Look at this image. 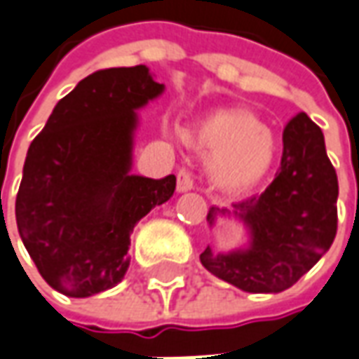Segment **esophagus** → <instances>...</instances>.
<instances>
[{
    "instance_id": "1",
    "label": "esophagus",
    "mask_w": 359,
    "mask_h": 359,
    "mask_svg": "<svg viewBox=\"0 0 359 359\" xmlns=\"http://www.w3.org/2000/svg\"><path fill=\"white\" fill-rule=\"evenodd\" d=\"M192 187H194V182H192L189 170L180 169L179 175H177V190L179 192H189V190H192Z\"/></svg>"
}]
</instances>
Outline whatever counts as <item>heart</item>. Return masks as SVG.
I'll list each match as a JSON object with an SVG mask.
<instances>
[{"mask_svg": "<svg viewBox=\"0 0 359 359\" xmlns=\"http://www.w3.org/2000/svg\"><path fill=\"white\" fill-rule=\"evenodd\" d=\"M184 143L206 155V172L214 189L241 194L255 189L277 159V141L251 111L218 109L182 129Z\"/></svg>", "mask_w": 359, "mask_h": 359, "instance_id": "obj_1", "label": "heart"}]
</instances>
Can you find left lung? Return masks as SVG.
<instances>
[{
	"instance_id": "1",
	"label": "left lung",
	"mask_w": 359,
	"mask_h": 359,
	"mask_svg": "<svg viewBox=\"0 0 359 359\" xmlns=\"http://www.w3.org/2000/svg\"><path fill=\"white\" fill-rule=\"evenodd\" d=\"M338 177L326 155L323 129L299 114L283 131L281 167L259 196L228 208L212 206L206 220L236 218L245 243L200 253L202 265L245 292H281L292 287L330 250L338 228Z\"/></svg>"
}]
</instances>
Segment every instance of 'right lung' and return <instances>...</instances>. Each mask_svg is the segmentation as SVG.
<instances>
[{
  "instance_id": "right-lung-1",
  "label": "right lung",
  "mask_w": 359,
  "mask_h": 359,
  "mask_svg": "<svg viewBox=\"0 0 359 359\" xmlns=\"http://www.w3.org/2000/svg\"><path fill=\"white\" fill-rule=\"evenodd\" d=\"M165 92L145 65L97 70L58 102L33 139L17 230L55 291L86 299L128 273L131 231L172 196L177 177L131 175L137 109Z\"/></svg>"
}]
</instances>
